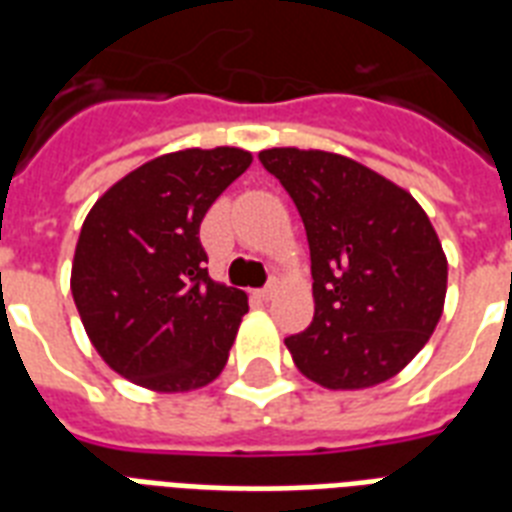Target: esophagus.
I'll return each instance as SVG.
<instances>
[{"label":"esophagus","instance_id":"obj_1","mask_svg":"<svg viewBox=\"0 0 512 512\" xmlns=\"http://www.w3.org/2000/svg\"><path fill=\"white\" fill-rule=\"evenodd\" d=\"M276 289H279V287H276V284H268V287H265V289H257L255 295L260 297V300H273V297H276Z\"/></svg>","mask_w":512,"mask_h":512}]
</instances>
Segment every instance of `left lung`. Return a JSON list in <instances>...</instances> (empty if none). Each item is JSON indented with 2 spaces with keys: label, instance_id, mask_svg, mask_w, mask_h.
Listing matches in <instances>:
<instances>
[{
  "label": "left lung",
  "instance_id": "1",
  "mask_svg": "<svg viewBox=\"0 0 512 512\" xmlns=\"http://www.w3.org/2000/svg\"><path fill=\"white\" fill-rule=\"evenodd\" d=\"M260 162L295 201L311 247V327L292 361L329 390L396 377L430 340L446 297V255L425 209L348 156L268 148Z\"/></svg>",
  "mask_w": 512,
  "mask_h": 512
}]
</instances>
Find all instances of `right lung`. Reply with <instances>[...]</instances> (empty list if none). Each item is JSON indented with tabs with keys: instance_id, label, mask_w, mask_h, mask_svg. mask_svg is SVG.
Instances as JSON below:
<instances>
[{
	"instance_id": "obj_1",
	"label": "right lung",
	"mask_w": 512,
	"mask_h": 512,
	"mask_svg": "<svg viewBox=\"0 0 512 512\" xmlns=\"http://www.w3.org/2000/svg\"><path fill=\"white\" fill-rule=\"evenodd\" d=\"M252 164L244 148L156 156L108 188L84 220L71 295L87 337L140 388L185 393L223 372L247 295L209 279L199 225Z\"/></svg>"
}]
</instances>
